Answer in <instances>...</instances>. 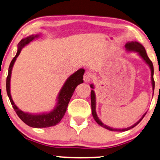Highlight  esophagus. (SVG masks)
<instances>
[{
  "instance_id": "obj_1",
  "label": "esophagus",
  "mask_w": 160,
  "mask_h": 160,
  "mask_svg": "<svg viewBox=\"0 0 160 160\" xmlns=\"http://www.w3.org/2000/svg\"><path fill=\"white\" fill-rule=\"evenodd\" d=\"M92 78V74L91 72H88V71H87V72H85V73H84V82H89L90 80Z\"/></svg>"
}]
</instances>
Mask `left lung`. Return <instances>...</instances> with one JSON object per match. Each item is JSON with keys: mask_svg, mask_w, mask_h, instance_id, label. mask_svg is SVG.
I'll use <instances>...</instances> for the list:
<instances>
[{"mask_svg": "<svg viewBox=\"0 0 160 160\" xmlns=\"http://www.w3.org/2000/svg\"><path fill=\"white\" fill-rule=\"evenodd\" d=\"M125 47L127 48V49L128 51H133V52H138V54H139L141 57L142 58V59H143L144 61H145L148 65H149L150 68H151V70L152 86H153V90L154 91L155 82H154V79H153V63H152V61H151V60H150V58H148V56L147 53H146V51H145V49H144V46H142V45H141L140 43L138 42H127V44L125 45ZM91 88H93V89L94 88L93 84H91ZM91 99L92 114H93V118H94L96 122H97V123H98L99 126H101V127H104L105 129H108V130H111V131H118V132H121V131L129 130V129H132L134 127H136V126L138 124V123H139V122L142 121V119H143L144 115L146 114V113L144 114L143 115V117L141 118L139 121L137 122V123H135L134 125H132V127H128V128H125V129H113V128H111V127H108V126L105 125L104 123H103L99 119L98 116H97V112H96V96H95V93H94V91H93V90H91Z\"/></svg>", "mask_w": 160, "mask_h": 160, "instance_id": "1", "label": "left lung"}]
</instances>
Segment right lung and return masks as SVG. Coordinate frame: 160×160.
I'll return each instance as SVG.
<instances>
[{
	"instance_id": "obj_1",
	"label": "right lung",
	"mask_w": 160,
	"mask_h": 160,
	"mask_svg": "<svg viewBox=\"0 0 160 160\" xmlns=\"http://www.w3.org/2000/svg\"><path fill=\"white\" fill-rule=\"evenodd\" d=\"M38 37L39 35H31L27 37V38L22 39L20 42L18 43L17 53L16 56L13 58L9 67L8 76L7 77V93L15 112H16L18 118L24 123H26L29 127H34V128H45V127L55 126L61 121V119L66 113L69 100H70L77 85H78L81 83H83V75L84 73V69H78L76 72L73 73L72 76H70L67 78L65 84H63V88H61V91H60L59 95H58V97L57 106L54 108L53 111L48 112V113L32 114L25 113V112L18 109V107L15 105L14 102H13L10 94V78L12 69L17 57L20 54L22 48L25 45L28 44L33 39H34Z\"/></svg>"
}]
</instances>
